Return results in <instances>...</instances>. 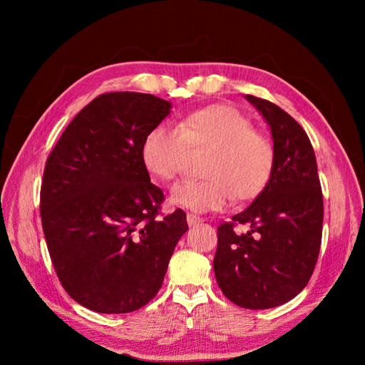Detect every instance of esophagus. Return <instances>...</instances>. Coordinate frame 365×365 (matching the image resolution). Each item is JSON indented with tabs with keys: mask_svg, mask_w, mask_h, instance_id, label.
Listing matches in <instances>:
<instances>
[{
	"mask_svg": "<svg viewBox=\"0 0 365 365\" xmlns=\"http://www.w3.org/2000/svg\"><path fill=\"white\" fill-rule=\"evenodd\" d=\"M187 221H188L190 226H196V224L202 222L204 220H202V218H199V216H196V215H191V213H188V216H187Z\"/></svg>",
	"mask_w": 365,
	"mask_h": 365,
	"instance_id": "esophagus-1",
	"label": "esophagus"
}]
</instances>
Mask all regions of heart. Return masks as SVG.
<instances>
[{
	"label": "heart",
	"instance_id": "b5f03b06",
	"mask_svg": "<svg viewBox=\"0 0 365 365\" xmlns=\"http://www.w3.org/2000/svg\"><path fill=\"white\" fill-rule=\"evenodd\" d=\"M188 147L210 149L202 180H183L170 190V202L192 212L221 210L232 199L257 197L269 182L274 147L252 122L230 105H212L178 119L177 127H153L141 145L150 174L170 180L180 173Z\"/></svg>",
	"mask_w": 365,
	"mask_h": 365
}]
</instances>
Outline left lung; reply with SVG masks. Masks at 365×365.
<instances>
[{
    "mask_svg": "<svg viewBox=\"0 0 365 365\" xmlns=\"http://www.w3.org/2000/svg\"><path fill=\"white\" fill-rule=\"evenodd\" d=\"M267 120L274 147L269 182L232 222L218 227L213 269L220 289L245 309H271L307 285L319 259L323 196L306 131L268 100L246 96ZM250 230L235 235L233 224Z\"/></svg>",
    "mask_w": 365,
    "mask_h": 365,
    "instance_id": "left-lung-1",
    "label": "left lung"
}]
</instances>
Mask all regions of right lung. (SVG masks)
<instances>
[{
    "label": "right lung",
    "mask_w": 365,
    "mask_h": 365,
    "mask_svg": "<svg viewBox=\"0 0 365 365\" xmlns=\"http://www.w3.org/2000/svg\"><path fill=\"white\" fill-rule=\"evenodd\" d=\"M170 103L141 92H110L68 123L43 170L42 227L61 284L100 314L145 306L188 230L177 208L157 218L163 191L141 157L145 135Z\"/></svg>",
    "instance_id": "right-lung-1"
}]
</instances>
